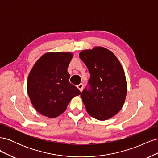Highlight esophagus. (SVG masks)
Returning a JSON list of instances; mask_svg holds the SVG:
<instances>
[{
  "mask_svg": "<svg viewBox=\"0 0 158 158\" xmlns=\"http://www.w3.org/2000/svg\"><path fill=\"white\" fill-rule=\"evenodd\" d=\"M77 88L80 89V92H82V89H83V88H84L83 84H78V85H77Z\"/></svg>",
  "mask_w": 158,
  "mask_h": 158,
  "instance_id": "34e87169",
  "label": "esophagus"
}]
</instances>
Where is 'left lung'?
Returning a JSON list of instances; mask_svg holds the SVG:
<instances>
[{"instance_id":"8db88e82","label":"left lung","mask_w":158,"mask_h":158,"mask_svg":"<svg viewBox=\"0 0 158 158\" xmlns=\"http://www.w3.org/2000/svg\"><path fill=\"white\" fill-rule=\"evenodd\" d=\"M80 58L90 74L80 96L90 116L100 121L113 117L121 109L127 95V81L121 63L111 51L98 47L85 50Z\"/></svg>"}]
</instances>
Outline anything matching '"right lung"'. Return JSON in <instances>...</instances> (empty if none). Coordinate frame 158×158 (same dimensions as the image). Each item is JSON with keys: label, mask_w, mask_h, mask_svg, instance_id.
Returning a JSON list of instances; mask_svg holds the SVG:
<instances>
[{"label": "right lung", "mask_w": 158, "mask_h": 158, "mask_svg": "<svg viewBox=\"0 0 158 158\" xmlns=\"http://www.w3.org/2000/svg\"><path fill=\"white\" fill-rule=\"evenodd\" d=\"M70 52H48L41 56L28 76L27 89L33 106L41 114L53 118L63 113L80 91L69 82Z\"/></svg>", "instance_id": "1"}]
</instances>
